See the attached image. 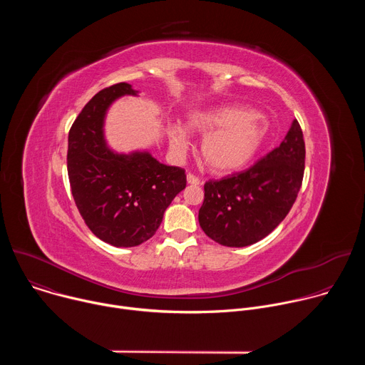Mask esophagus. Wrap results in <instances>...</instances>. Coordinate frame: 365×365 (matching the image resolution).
Wrapping results in <instances>:
<instances>
[{"label":"esophagus","instance_id":"obj_1","mask_svg":"<svg viewBox=\"0 0 365 365\" xmlns=\"http://www.w3.org/2000/svg\"><path fill=\"white\" fill-rule=\"evenodd\" d=\"M186 179H187V183H190V185H200V179L197 176H195L193 173H187Z\"/></svg>","mask_w":365,"mask_h":365}]
</instances>
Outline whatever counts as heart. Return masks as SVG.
Here are the masks:
<instances>
[{
	"instance_id": "1",
	"label": "heart",
	"mask_w": 365,
	"mask_h": 365,
	"mask_svg": "<svg viewBox=\"0 0 365 365\" xmlns=\"http://www.w3.org/2000/svg\"><path fill=\"white\" fill-rule=\"evenodd\" d=\"M187 127L195 133L205 134L200 144L202 158L218 173L244 168L254 158L266 135V128L255 113L237 107L195 113L189 117ZM169 135L176 150L186 147L187 135L182 127L172 125Z\"/></svg>"
}]
</instances>
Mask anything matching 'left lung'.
I'll return each instance as SVG.
<instances>
[{
  "mask_svg": "<svg viewBox=\"0 0 365 365\" xmlns=\"http://www.w3.org/2000/svg\"><path fill=\"white\" fill-rule=\"evenodd\" d=\"M304 154L303 133L294 120L280 145L252 166L207 180L199 210L203 232L225 247H247L267 237L297 197Z\"/></svg>",
  "mask_w": 365,
  "mask_h": 365,
  "instance_id": "1",
  "label": "left lung"
}]
</instances>
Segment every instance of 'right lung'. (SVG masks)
Segmentation results:
<instances>
[{
    "label": "right lung",
    "instance_id": "right-lung-1",
    "mask_svg": "<svg viewBox=\"0 0 365 365\" xmlns=\"http://www.w3.org/2000/svg\"><path fill=\"white\" fill-rule=\"evenodd\" d=\"M130 83L103 88L69 130L68 176L78 211L88 228L114 247H135L151 238L175 196L185 189V169L166 166L148 153H113L102 124L110 103L135 95Z\"/></svg>",
    "mask_w": 365,
    "mask_h": 365
}]
</instances>
